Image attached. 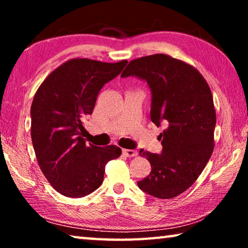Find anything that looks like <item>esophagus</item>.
Here are the masks:
<instances>
[{
    "mask_svg": "<svg viewBox=\"0 0 248 248\" xmlns=\"http://www.w3.org/2000/svg\"><path fill=\"white\" fill-rule=\"evenodd\" d=\"M123 154L125 155L127 157H133V156H137L138 152L136 150H129V149H124L123 150Z\"/></svg>",
    "mask_w": 248,
    "mask_h": 248,
    "instance_id": "1",
    "label": "esophagus"
}]
</instances>
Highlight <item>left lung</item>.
Returning <instances> with one entry per match:
<instances>
[{"label": "left lung", "instance_id": "1", "mask_svg": "<svg viewBox=\"0 0 248 248\" xmlns=\"http://www.w3.org/2000/svg\"><path fill=\"white\" fill-rule=\"evenodd\" d=\"M136 75L152 92L151 119L165 129L162 154L141 150L152 170L138 186L158 199L183 194L202 173L215 149L217 115L209 84L195 66L169 54L130 61L121 77Z\"/></svg>", "mask_w": 248, "mask_h": 248}]
</instances>
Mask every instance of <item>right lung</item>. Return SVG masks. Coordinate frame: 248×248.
I'll list each match as a JSON object with an SVG mask.
<instances>
[{
	"label": "right lung",
	"mask_w": 248,
	"mask_h": 248,
	"mask_svg": "<svg viewBox=\"0 0 248 248\" xmlns=\"http://www.w3.org/2000/svg\"><path fill=\"white\" fill-rule=\"evenodd\" d=\"M127 62L70 59L45 78L33 96V150L45 177L61 195L77 198L93 192L103 183L107 163L120 156L119 146L86 144L84 120L93 112L102 87Z\"/></svg>",
	"instance_id": "1"
}]
</instances>
